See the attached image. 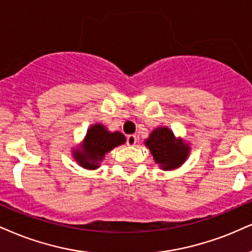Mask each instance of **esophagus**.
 Returning a JSON list of instances; mask_svg holds the SVG:
<instances>
[{"instance_id":"obj_1","label":"esophagus","mask_w":252,"mask_h":252,"mask_svg":"<svg viewBox=\"0 0 252 252\" xmlns=\"http://www.w3.org/2000/svg\"><path fill=\"white\" fill-rule=\"evenodd\" d=\"M126 142L128 146H134L136 144V135H134V134L127 135Z\"/></svg>"}]
</instances>
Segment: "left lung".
<instances>
[{
  "instance_id": "obj_1",
  "label": "left lung",
  "mask_w": 252,
  "mask_h": 252,
  "mask_svg": "<svg viewBox=\"0 0 252 252\" xmlns=\"http://www.w3.org/2000/svg\"><path fill=\"white\" fill-rule=\"evenodd\" d=\"M145 144L150 148L155 162L166 170L181 166L189 153L188 146L181 140H175L173 132L167 127H159L152 132Z\"/></svg>"
}]
</instances>
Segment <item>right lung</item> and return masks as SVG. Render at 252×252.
Here are the masks:
<instances>
[{"mask_svg":"<svg viewBox=\"0 0 252 252\" xmlns=\"http://www.w3.org/2000/svg\"><path fill=\"white\" fill-rule=\"evenodd\" d=\"M125 140L123 133H111L102 125H93L85 136L82 150L74 152V159L82 167L95 169L99 167V162L105 154L113 150L116 146L124 144Z\"/></svg>","mask_w":252,"mask_h":252,"instance_id":"add662e5","label":"right lung"}]
</instances>
